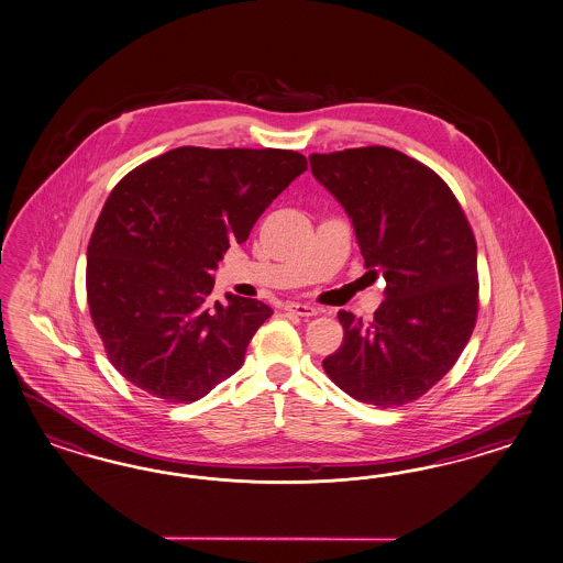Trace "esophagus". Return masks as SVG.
Here are the masks:
<instances>
[{"mask_svg":"<svg viewBox=\"0 0 563 563\" xmlns=\"http://www.w3.org/2000/svg\"><path fill=\"white\" fill-rule=\"evenodd\" d=\"M285 309H287L289 313L301 316V318H313V316H318V309L313 306H309V303H287Z\"/></svg>","mask_w":563,"mask_h":563,"instance_id":"1","label":"esophagus"}]
</instances>
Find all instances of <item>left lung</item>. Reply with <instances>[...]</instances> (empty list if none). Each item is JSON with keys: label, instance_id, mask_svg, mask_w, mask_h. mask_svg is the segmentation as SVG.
Returning <instances> with one entry per match:
<instances>
[{"label": "left lung", "instance_id": "left-lung-1", "mask_svg": "<svg viewBox=\"0 0 563 563\" xmlns=\"http://www.w3.org/2000/svg\"><path fill=\"white\" fill-rule=\"evenodd\" d=\"M313 177L346 210L386 299L369 324L339 311L344 341L328 377L358 402L400 407L435 386L477 322V241L435 170L386 146L311 154Z\"/></svg>", "mask_w": 563, "mask_h": 563}]
</instances>
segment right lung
Instances as JSON below:
<instances>
[{
    "mask_svg": "<svg viewBox=\"0 0 563 563\" xmlns=\"http://www.w3.org/2000/svg\"><path fill=\"white\" fill-rule=\"evenodd\" d=\"M306 169L295 151L181 146L113 188L88 241L86 297L128 382L194 402L238 372L273 309L238 295L212 303L210 273Z\"/></svg>",
    "mask_w": 563,
    "mask_h": 563,
    "instance_id": "right-lung-1",
    "label": "right lung"
}]
</instances>
